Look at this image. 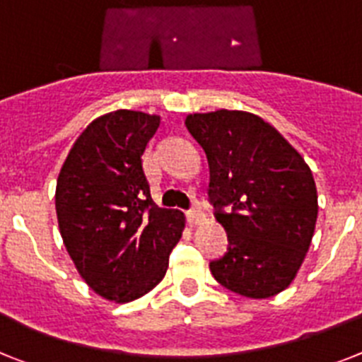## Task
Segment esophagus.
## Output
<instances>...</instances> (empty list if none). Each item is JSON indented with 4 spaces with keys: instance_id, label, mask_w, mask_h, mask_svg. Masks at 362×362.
Wrapping results in <instances>:
<instances>
[{
    "instance_id": "esophagus-1",
    "label": "esophagus",
    "mask_w": 362,
    "mask_h": 362,
    "mask_svg": "<svg viewBox=\"0 0 362 362\" xmlns=\"http://www.w3.org/2000/svg\"><path fill=\"white\" fill-rule=\"evenodd\" d=\"M202 218H204V214H202L199 208H193V209H189V211H187V223H189L191 226L199 224Z\"/></svg>"
}]
</instances>
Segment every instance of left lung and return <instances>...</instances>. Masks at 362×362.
<instances>
[{"label": "left lung", "instance_id": "1", "mask_svg": "<svg viewBox=\"0 0 362 362\" xmlns=\"http://www.w3.org/2000/svg\"><path fill=\"white\" fill-rule=\"evenodd\" d=\"M186 127L208 156L209 202L228 233V252L209 263L211 274L247 298L276 296L294 279L315 233L311 169L250 112L189 114Z\"/></svg>", "mask_w": 362, "mask_h": 362}]
</instances>
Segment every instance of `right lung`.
<instances>
[{"label":"right lung","instance_id":"add662e5","mask_svg":"<svg viewBox=\"0 0 362 362\" xmlns=\"http://www.w3.org/2000/svg\"><path fill=\"white\" fill-rule=\"evenodd\" d=\"M160 115L115 110L93 119L69 151L54 193L62 241L90 289L112 302L153 291L186 217L154 204L141 156Z\"/></svg>","mask_w":362,"mask_h":362}]
</instances>
